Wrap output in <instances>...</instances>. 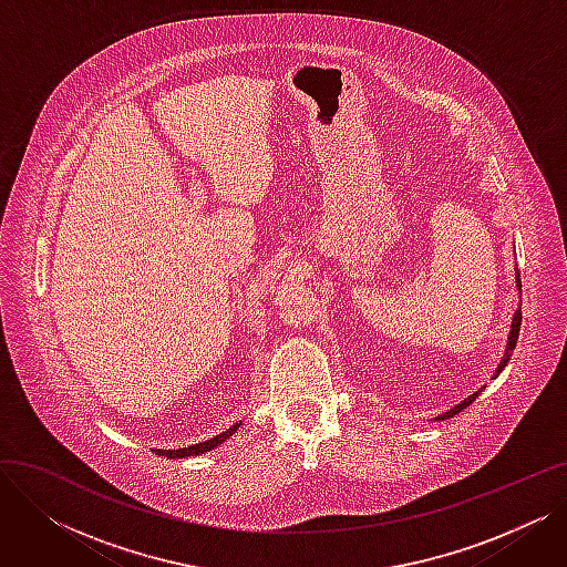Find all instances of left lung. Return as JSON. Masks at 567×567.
<instances>
[{"instance_id":"left-lung-1","label":"left lung","mask_w":567,"mask_h":567,"mask_svg":"<svg viewBox=\"0 0 567 567\" xmlns=\"http://www.w3.org/2000/svg\"><path fill=\"white\" fill-rule=\"evenodd\" d=\"M517 287L522 289V280H519V274H517ZM519 329H522V310H517V312H515V317H513V331H511V338H508V349H505V355H503V361H501V365H498L496 374H498V372H501L505 365H508V361H511V351L515 349V344H517V338H519ZM496 374H494V377H496ZM481 393H483V389H481V391H475L473 395H468L464 402H460V404H457V406H453L451 411L441 413L436 421H443V419H453V415H457L462 409H466L471 402H475V398H478Z\"/></svg>"}]
</instances>
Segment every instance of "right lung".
Here are the masks:
<instances>
[{"mask_svg": "<svg viewBox=\"0 0 567 567\" xmlns=\"http://www.w3.org/2000/svg\"><path fill=\"white\" fill-rule=\"evenodd\" d=\"M236 430H238V423H236V425H231L227 432H223V434L214 436V439H206V441H202V443H195V445H188V449H178V451H156V455L167 457V460H186V457H195V455H202V453H208V451L218 449V445H220L223 441H227Z\"/></svg>", "mask_w": 567, "mask_h": 567, "instance_id": "add662e5", "label": "right lung"}]
</instances>
